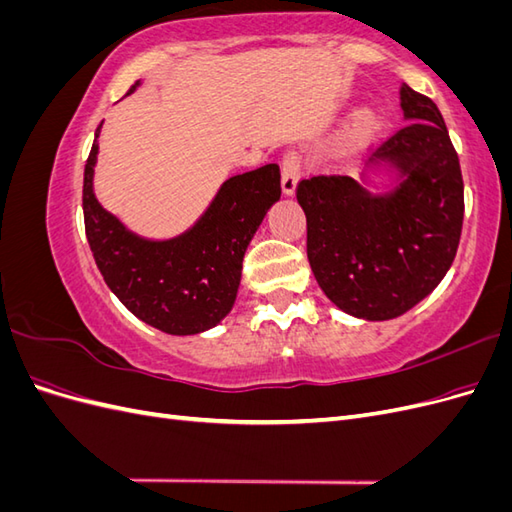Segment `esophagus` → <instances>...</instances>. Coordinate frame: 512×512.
Segmentation results:
<instances>
[{
  "label": "esophagus",
  "mask_w": 512,
  "mask_h": 512,
  "mask_svg": "<svg viewBox=\"0 0 512 512\" xmlns=\"http://www.w3.org/2000/svg\"><path fill=\"white\" fill-rule=\"evenodd\" d=\"M301 177V156L297 151H288L282 160V190L286 196L294 194Z\"/></svg>",
  "instance_id": "34e87169"
}]
</instances>
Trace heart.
I'll use <instances>...</instances> for the list:
<instances>
[{
    "instance_id": "1",
    "label": "heart",
    "mask_w": 512,
    "mask_h": 512,
    "mask_svg": "<svg viewBox=\"0 0 512 512\" xmlns=\"http://www.w3.org/2000/svg\"><path fill=\"white\" fill-rule=\"evenodd\" d=\"M371 130H374V115L367 111L356 113L344 130V143H348V145L361 143L369 136Z\"/></svg>"
}]
</instances>
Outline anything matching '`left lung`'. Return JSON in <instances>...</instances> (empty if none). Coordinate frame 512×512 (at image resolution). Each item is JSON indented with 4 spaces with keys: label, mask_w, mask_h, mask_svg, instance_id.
I'll use <instances>...</instances> for the list:
<instances>
[{
    "label": "left lung",
    "mask_w": 512,
    "mask_h": 512,
    "mask_svg": "<svg viewBox=\"0 0 512 512\" xmlns=\"http://www.w3.org/2000/svg\"><path fill=\"white\" fill-rule=\"evenodd\" d=\"M399 98L408 123L369 160L399 170L393 192L369 194L346 175L297 185L316 282L365 320L397 318L423 301L451 269L463 224L459 158L436 102L406 83Z\"/></svg>",
    "instance_id": "obj_1"
}]
</instances>
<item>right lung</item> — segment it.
Wrapping results in <instances>:
<instances>
[{
  "mask_svg": "<svg viewBox=\"0 0 512 512\" xmlns=\"http://www.w3.org/2000/svg\"><path fill=\"white\" fill-rule=\"evenodd\" d=\"M100 128L102 123L85 162L83 215L104 282L136 318L164 333L194 335L215 327L237 299L247 245L269 207L280 200V166L267 164L230 177L188 232L168 241H147L96 200Z\"/></svg>",
  "mask_w": 512,
  "mask_h": 512,
  "instance_id": "right-lung-1",
  "label": "right lung"
}]
</instances>
